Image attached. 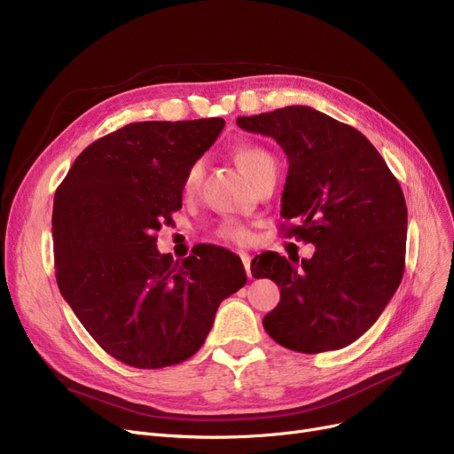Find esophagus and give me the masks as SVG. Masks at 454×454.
<instances>
[{"label": "esophagus", "instance_id": "obj_1", "mask_svg": "<svg viewBox=\"0 0 454 454\" xmlns=\"http://www.w3.org/2000/svg\"><path fill=\"white\" fill-rule=\"evenodd\" d=\"M241 262H243V265H245V270H247V276L248 278H252V270H250V255L248 254H241Z\"/></svg>", "mask_w": 454, "mask_h": 454}]
</instances>
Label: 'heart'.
Returning <instances> with one entry per match:
<instances>
[{
    "label": "heart",
    "instance_id": "obj_1",
    "mask_svg": "<svg viewBox=\"0 0 454 454\" xmlns=\"http://www.w3.org/2000/svg\"><path fill=\"white\" fill-rule=\"evenodd\" d=\"M269 160H272L270 153L263 148H258V146H247V148H241L238 152V163L243 168V172L248 176V178ZM202 174H204V161H200V160L194 161L187 168L185 178H184V192L185 194L196 192V189H199V185H200ZM219 233H221L223 239L239 243V245L248 241V231L245 228L238 226V224H224Z\"/></svg>",
    "mask_w": 454,
    "mask_h": 454
}]
</instances>
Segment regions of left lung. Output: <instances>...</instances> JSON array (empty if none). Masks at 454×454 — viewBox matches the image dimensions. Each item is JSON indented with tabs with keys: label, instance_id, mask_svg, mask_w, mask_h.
Here are the masks:
<instances>
[{
	"label": "left lung",
	"instance_id": "obj_1",
	"mask_svg": "<svg viewBox=\"0 0 454 454\" xmlns=\"http://www.w3.org/2000/svg\"><path fill=\"white\" fill-rule=\"evenodd\" d=\"M287 155L280 215L297 221L287 235L311 243L309 260L255 255L254 278L280 287L265 315L269 336L286 348L317 354L365 333L395 294L404 272V194L367 137L308 106L239 116Z\"/></svg>",
	"mask_w": 454,
	"mask_h": 454
}]
</instances>
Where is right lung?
<instances>
[{
    "instance_id": "1",
    "label": "right lung",
    "mask_w": 454,
    "mask_h": 454,
    "mask_svg": "<svg viewBox=\"0 0 454 454\" xmlns=\"http://www.w3.org/2000/svg\"><path fill=\"white\" fill-rule=\"evenodd\" d=\"M223 128V118L128 124L77 155L55 191L59 291L96 343L131 367L191 358L216 308L247 284L233 252L200 245L174 262L153 235L182 209L185 172Z\"/></svg>"
}]
</instances>
